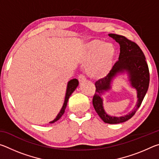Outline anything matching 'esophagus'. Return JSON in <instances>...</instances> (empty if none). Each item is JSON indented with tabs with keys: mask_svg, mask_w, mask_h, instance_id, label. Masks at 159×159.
I'll return each mask as SVG.
<instances>
[{
	"mask_svg": "<svg viewBox=\"0 0 159 159\" xmlns=\"http://www.w3.org/2000/svg\"><path fill=\"white\" fill-rule=\"evenodd\" d=\"M78 79H79V82H80V83L84 82L85 80H86V78H85V76L84 75H83V74H80V75H79V78H78Z\"/></svg>",
	"mask_w": 159,
	"mask_h": 159,
	"instance_id": "obj_1",
	"label": "esophagus"
}]
</instances>
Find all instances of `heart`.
Returning <instances> with one entry per match:
<instances>
[{"instance_id":"b5f03b06","label":"heart","mask_w":159,"mask_h":159,"mask_svg":"<svg viewBox=\"0 0 159 159\" xmlns=\"http://www.w3.org/2000/svg\"><path fill=\"white\" fill-rule=\"evenodd\" d=\"M114 56V48L112 44L93 40L85 45L82 59L86 63L90 62L88 67L90 76L102 78L111 69Z\"/></svg>"}]
</instances>
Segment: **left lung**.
I'll use <instances>...</instances> for the list:
<instances>
[{
    "instance_id": "1",
    "label": "left lung",
    "mask_w": 159,
    "mask_h": 159,
    "mask_svg": "<svg viewBox=\"0 0 159 159\" xmlns=\"http://www.w3.org/2000/svg\"><path fill=\"white\" fill-rule=\"evenodd\" d=\"M109 36L120 45L119 57L109 73L95 82L96 90L93 98V104L99 116L104 123L116 124L130 119L140 107L149 88V71L145 56L138 44L120 35L110 34ZM125 70L129 74L131 85L138 92V102L134 111L130 114L120 117H110L104 111L101 95L109 89L112 79L118 73Z\"/></svg>"
}]
</instances>
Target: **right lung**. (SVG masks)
Returning a JSON list of instances; mask_svg holds the SVG:
<instances>
[{
  "instance_id": "1",
  "label": "right lung",
  "mask_w": 159,
  "mask_h": 159,
  "mask_svg": "<svg viewBox=\"0 0 159 159\" xmlns=\"http://www.w3.org/2000/svg\"><path fill=\"white\" fill-rule=\"evenodd\" d=\"M78 85H79V80H78L77 79H72L71 80H69V83H68V85H67L66 93V95H65V99H64V102L62 108H61V111L57 114V117H56L53 120H52V121H50V123H55V121H57V120H58L61 117V116L64 114V111H65V109H66V105H67V102H68V99L69 98V97H70V95H71L72 93H73L74 91L75 90V89H76V88H77Z\"/></svg>"
}]
</instances>
